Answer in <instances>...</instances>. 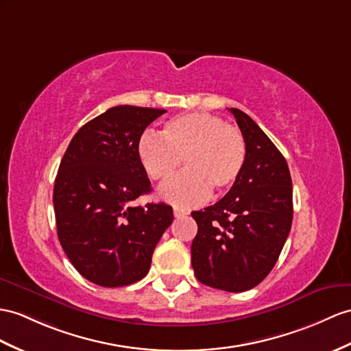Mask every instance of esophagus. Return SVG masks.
I'll list each match as a JSON object with an SVG mask.
<instances>
[{
    "label": "esophagus",
    "instance_id": "34e87169",
    "mask_svg": "<svg viewBox=\"0 0 351 351\" xmlns=\"http://www.w3.org/2000/svg\"><path fill=\"white\" fill-rule=\"evenodd\" d=\"M173 211H174V216H176L177 219H178V217H183V216L187 215V211L183 210V208H180V207H174Z\"/></svg>",
    "mask_w": 351,
    "mask_h": 351
}]
</instances>
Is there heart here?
Listing matches in <instances>:
<instances>
[{"label":"heart","mask_w":351,"mask_h":351,"mask_svg":"<svg viewBox=\"0 0 351 351\" xmlns=\"http://www.w3.org/2000/svg\"><path fill=\"white\" fill-rule=\"evenodd\" d=\"M136 153L152 180L167 182L182 164L184 173L159 189L162 199L193 207L208 199L211 189L226 192L241 176L245 141L235 126L210 113H186L169 119L159 136L144 132Z\"/></svg>","instance_id":"heart-1"}]
</instances>
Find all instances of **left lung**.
I'll list each match as a JSON object with an SVG mask.
<instances>
[{
    "instance_id": "obj_1",
    "label": "left lung",
    "mask_w": 351,
    "mask_h": 351,
    "mask_svg": "<svg viewBox=\"0 0 351 351\" xmlns=\"http://www.w3.org/2000/svg\"><path fill=\"white\" fill-rule=\"evenodd\" d=\"M245 141V164L215 205L192 211L198 234L192 267L202 285L245 292L267 277L293 219L292 178L285 156L250 116L229 108Z\"/></svg>"
}]
</instances>
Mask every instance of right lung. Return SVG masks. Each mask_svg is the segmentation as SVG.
<instances>
[{
	"label": "right lung",
	"instance_id": "add662e5",
	"mask_svg": "<svg viewBox=\"0 0 351 351\" xmlns=\"http://www.w3.org/2000/svg\"><path fill=\"white\" fill-rule=\"evenodd\" d=\"M162 108L117 106L83 125L58 169L53 207L58 238L73 267L102 287L147 276L152 254L173 223L165 202L131 205L152 191L136 144Z\"/></svg>",
	"mask_w": 351,
	"mask_h": 351
}]
</instances>
